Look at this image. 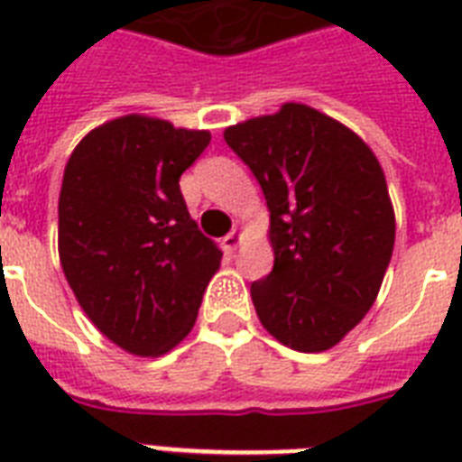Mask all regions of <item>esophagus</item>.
<instances>
[{"label":"esophagus","instance_id":"obj_1","mask_svg":"<svg viewBox=\"0 0 462 462\" xmlns=\"http://www.w3.org/2000/svg\"><path fill=\"white\" fill-rule=\"evenodd\" d=\"M239 242H242V232L239 230H232L230 235H225V239H223V249L225 252H235V249H237L239 246Z\"/></svg>","mask_w":462,"mask_h":462}]
</instances>
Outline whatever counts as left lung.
Segmentation results:
<instances>
[{"label": "left lung", "mask_w": 462, "mask_h": 462, "mask_svg": "<svg viewBox=\"0 0 462 462\" xmlns=\"http://www.w3.org/2000/svg\"><path fill=\"white\" fill-rule=\"evenodd\" d=\"M223 136L271 210L273 271L252 282L259 321L292 350H328L372 309L393 254V203L379 160L352 129L300 103Z\"/></svg>", "instance_id": "8db88e82"}]
</instances>
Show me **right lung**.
Listing matches in <instances>:
<instances>
[{"label": "right lung", "mask_w": 462, "mask_h": 462, "mask_svg": "<svg viewBox=\"0 0 462 462\" xmlns=\"http://www.w3.org/2000/svg\"><path fill=\"white\" fill-rule=\"evenodd\" d=\"M208 143V132L125 115L86 134L64 167L61 271L93 326L139 357L187 337L220 268L180 191Z\"/></svg>", "instance_id": "add662e5"}]
</instances>
